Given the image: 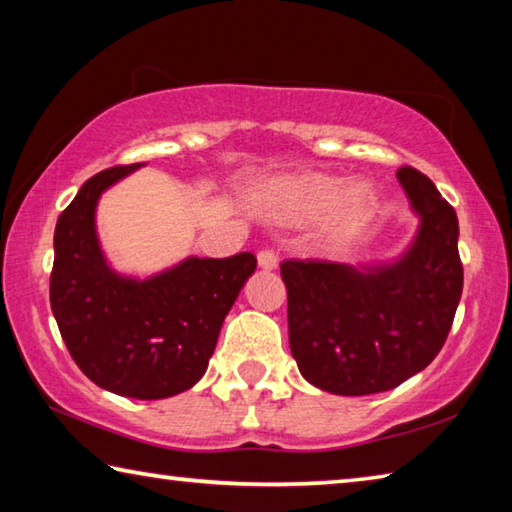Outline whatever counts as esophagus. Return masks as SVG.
<instances>
[{"instance_id": "34e87169", "label": "esophagus", "mask_w": 512, "mask_h": 512, "mask_svg": "<svg viewBox=\"0 0 512 512\" xmlns=\"http://www.w3.org/2000/svg\"><path fill=\"white\" fill-rule=\"evenodd\" d=\"M257 262H259V266L266 268V271H271V268H275L277 262H280V257H277L273 248H262L257 253Z\"/></svg>"}]
</instances>
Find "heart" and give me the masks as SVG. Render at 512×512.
I'll use <instances>...</instances> for the list:
<instances>
[{
  "label": "heart",
  "instance_id": "b5f03b06",
  "mask_svg": "<svg viewBox=\"0 0 512 512\" xmlns=\"http://www.w3.org/2000/svg\"><path fill=\"white\" fill-rule=\"evenodd\" d=\"M375 194L366 183L348 187L339 178L300 176L280 187V205L291 219H305L334 210L343 230H354L368 219Z\"/></svg>",
  "mask_w": 512,
  "mask_h": 512
}]
</instances>
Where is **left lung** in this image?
Instances as JSON below:
<instances>
[{
    "mask_svg": "<svg viewBox=\"0 0 512 512\" xmlns=\"http://www.w3.org/2000/svg\"><path fill=\"white\" fill-rule=\"evenodd\" d=\"M397 178L420 214L400 262L357 268L325 259H284L289 345L309 384L336 395L400 386L436 359L463 293L458 219L436 185L413 167Z\"/></svg>",
    "mask_w": 512,
    "mask_h": 512,
    "instance_id": "8db88e82",
    "label": "left lung"
}]
</instances>
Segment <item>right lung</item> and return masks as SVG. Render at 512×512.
Here are the masks:
<instances>
[{"label": "right lung", "instance_id": "1", "mask_svg": "<svg viewBox=\"0 0 512 512\" xmlns=\"http://www.w3.org/2000/svg\"><path fill=\"white\" fill-rule=\"evenodd\" d=\"M137 167L99 171L58 216L49 300L85 377L110 393L162 400L205 375L223 320L257 257H189L144 282L110 271L94 232V207L103 189Z\"/></svg>", "mask_w": 512, "mask_h": 512}]
</instances>
